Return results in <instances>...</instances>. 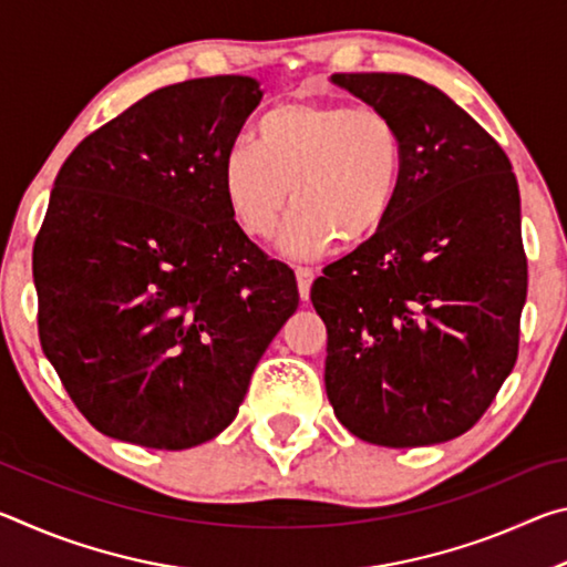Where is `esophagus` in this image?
<instances>
[{
    "mask_svg": "<svg viewBox=\"0 0 567 567\" xmlns=\"http://www.w3.org/2000/svg\"><path fill=\"white\" fill-rule=\"evenodd\" d=\"M295 275H297V290H300L302 300H307V297H310L312 280H315V270H312V267H307V265H297Z\"/></svg>",
    "mask_w": 567,
    "mask_h": 567,
    "instance_id": "34e87169",
    "label": "esophagus"
}]
</instances>
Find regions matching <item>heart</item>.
Listing matches in <instances>:
<instances>
[{"instance_id": "1", "label": "heart", "mask_w": 567, "mask_h": 567, "mask_svg": "<svg viewBox=\"0 0 567 567\" xmlns=\"http://www.w3.org/2000/svg\"><path fill=\"white\" fill-rule=\"evenodd\" d=\"M255 150L235 147L223 167L229 215L252 239H272L287 197L282 247L312 257L378 235L398 205L405 175L400 124L378 107L297 100L265 112Z\"/></svg>"}]
</instances>
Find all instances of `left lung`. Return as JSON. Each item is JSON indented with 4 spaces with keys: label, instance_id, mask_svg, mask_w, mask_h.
I'll return each instance as SVG.
<instances>
[{
    "label": "left lung",
    "instance_id": "1",
    "mask_svg": "<svg viewBox=\"0 0 567 567\" xmlns=\"http://www.w3.org/2000/svg\"><path fill=\"white\" fill-rule=\"evenodd\" d=\"M332 82L400 124L405 175L385 227L312 282L324 390L364 443H445L483 417L517 360V179L503 147L433 84L388 72Z\"/></svg>",
    "mask_w": 567,
    "mask_h": 567
}]
</instances>
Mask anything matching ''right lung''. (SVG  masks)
Returning a JSON list of instances; mask_svg holds the SVG:
<instances>
[{
    "mask_svg": "<svg viewBox=\"0 0 567 567\" xmlns=\"http://www.w3.org/2000/svg\"><path fill=\"white\" fill-rule=\"evenodd\" d=\"M260 100L252 76L169 84L84 137L54 179L32 252L40 342L104 435L213 440L297 310L295 272L237 227L223 192Z\"/></svg>",
    "mask_w": 567,
    "mask_h": 567,
    "instance_id": "add662e5",
    "label": "right lung"
}]
</instances>
